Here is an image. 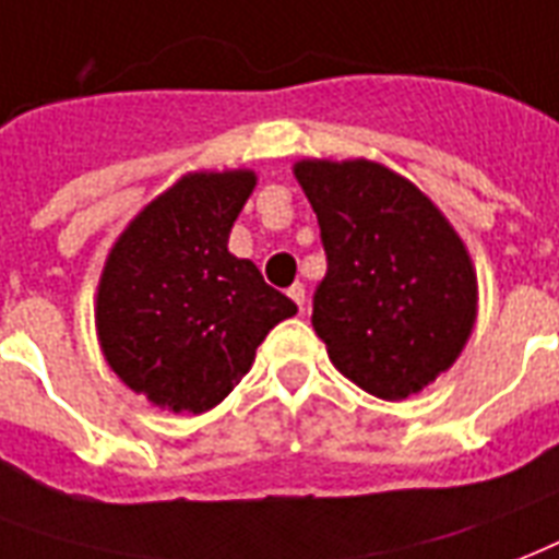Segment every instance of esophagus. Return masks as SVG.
Wrapping results in <instances>:
<instances>
[{"label":"esophagus","mask_w":559,"mask_h":559,"mask_svg":"<svg viewBox=\"0 0 559 559\" xmlns=\"http://www.w3.org/2000/svg\"><path fill=\"white\" fill-rule=\"evenodd\" d=\"M287 296L296 301L298 310H305V284H293V287L287 289Z\"/></svg>","instance_id":"obj_1"}]
</instances>
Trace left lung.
<instances>
[{
    "mask_svg": "<svg viewBox=\"0 0 559 559\" xmlns=\"http://www.w3.org/2000/svg\"><path fill=\"white\" fill-rule=\"evenodd\" d=\"M317 213L328 272L313 331L331 364L383 402L449 372L478 319V275L445 213L378 160L293 164Z\"/></svg>",
    "mask_w": 559,
    "mask_h": 559,
    "instance_id": "obj_1",
    "label": "left lung"
}]
</instances>
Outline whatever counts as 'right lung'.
Instances as JSON below:
<instances>
[{
	"label": "right lung",
	"mask_w": 559,
	"mask_h": 559,
	"mask_svg": "<svg viewBox=\"0 0 559 559\" xmlns=\"http://www.w3.org/2000/svg\"><path fill=\"white\" fill-rule=\"evenodd\" d=\"M258 176L187 173L126 225L96 287L102 355L128 390L169 413H204L254 364L296 305L228 251Z\"/></svg>",
	"instance_id": "1"
}]
</instances>
